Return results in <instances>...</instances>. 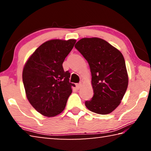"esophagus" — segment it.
I'll return each instance as SVG.
<instances>
[{"instance_id": "1", "label": "esophagus", "mask_w": 151, "mask_h": 151, "mask_svg": "<svg viewBox=\"0 0 151 151\" xmlns=\"http://www.w3.org/2000/svg\"><path fill=\"white\" fill-rule=\"evenodd\" d=\"M81 83H78V84H76V87L77 89H79L81 87Z\"/></svg>"}]
</instances>
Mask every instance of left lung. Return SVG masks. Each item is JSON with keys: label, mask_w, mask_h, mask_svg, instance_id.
Segmentation results:
<instances>
[{"label": "left lung", "mask_w": 151, "mask_h": 151, "mask_svg": "<svg viewBox=\"0 0 151 151\" xmlns=\"http://www.w3.org/2000/svg\"><path fill=\"white\" fill-rule=\"evenodd\" d=\"M75 48L90 66L94 95L85 102L89 111L107 114L115 110L124 95L129 84L124 58L122 53L100 38H83Z\"/></svg>", "instance_id": "8db88e82"}]
</instances>
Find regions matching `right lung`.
<instances>
[{
  "mask_svg": "<svg viewBox=\"0 0 151 151\" xmlns=\"http://www.w3.org/2000/svg\"><path fill=\"white\" fill-rule=\"evenodd\" d=\"M76 40H50L37 48L22 70L25 93L36 111L48 117L57 116L65 109L75 84L69 83L70 73L63 63Z\"/></svg>",
  "mask_w": 151,
  "mask_h": 151,
  "instance_id": "1",
  "label": "right lung"
}]
</instances>
